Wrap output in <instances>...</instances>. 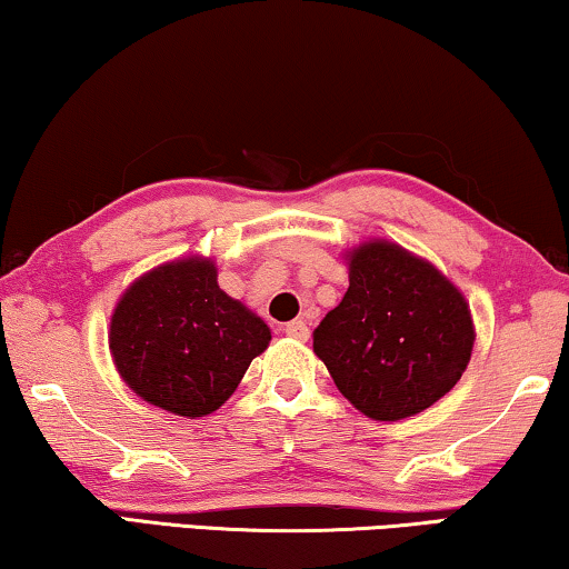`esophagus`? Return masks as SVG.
Returning a JSON list of instances; mask_svg holds the SVG:
<instances>
[{
    "label": "esophagus",
    "instance_id": "1",
    "mask_svg": "<svg viewBox=\"0 0 569 569\" xmlns=\"http://www.w3.org/2000/svg\"><path fill=\"white\" fill-rule=\"evenodd\" d=\"M284 333L295 341H308L310 328H308V323H305V320H292V323L284 326Z\"/></svg>",
    "mask_w": 569,
    "mask_h": 569
}]
</instances>
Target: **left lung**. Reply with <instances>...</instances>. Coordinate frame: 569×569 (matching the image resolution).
<instances>
[{
    "instance_id": "8db88e82",
    "label": "left lung",
    "mask_w": 569,
    "mask_h": 569,
    "mask_svg": "<svg viewBox=\"0 0 569 569\" xmlns=\"http://www.w3.org/2000/svg\"><path fill=\"white\" fill-rule=\"evenodd\" d=\"M346 261L349 290L312 331V351L359 413H421L469 365V302L431 261L382 238L349 249Z\"/></svg>"
}]
</instances>
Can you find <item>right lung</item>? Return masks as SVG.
Returning <instances> with one entry per match:
<instances>
[{
	"instance_id": "right-lung-1",
	"label": "right lung",
	"mask_w": 569,
	"mask_h": 569,
	"mask_svg": "<svg viewBox=\"0 0 569 569\" xmlns=\"http://www.w3.org/2000/svg\"><path fill=\"white\" fill-rule=\"evenodd\" d=\"M269 341V326L220 290L216 261L204 257L146 271L110 320L112 361L126 385L184 418L223 406Z\"/></svg>"
}]
</instances>
